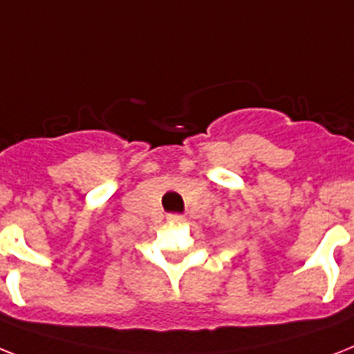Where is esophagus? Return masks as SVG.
Returning a JSON list of instances; mask_svg holds the SVG:
<instances>
[{
  "label": "esophagus",
  "mask_w": 354,
  "mask_h": 354,
  "mask_svg": "<svg viewBox=\"0 0 354 354\" xmlns=\"http://www.w3.org/2000/svg\"><path fill=\"white\" fill-rule=\"evenodd\" d=\"M169 222L182 223V222H185V218H183L182 214H169Z\"/></svg>",
  "instance_id": "34e87169"
}]
</instances>
